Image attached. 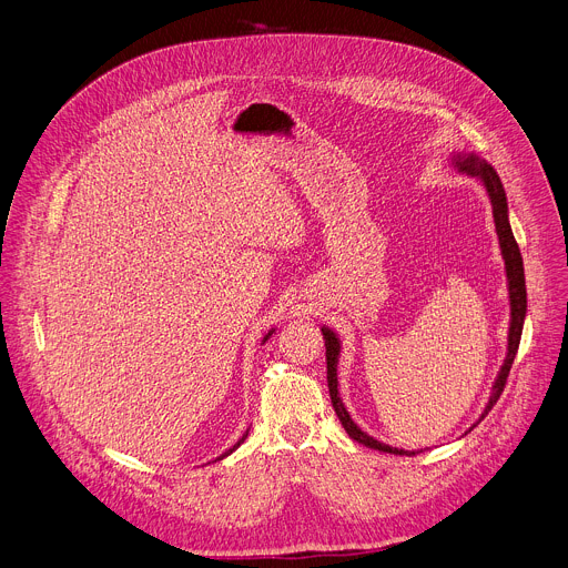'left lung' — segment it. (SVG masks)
<instances>
[{
	"mask_svg": "<svg viewBox=\"0 0 568 568\" xmlns=\"http://www.w3.org/2000/svg\"><path fill=\"white\" fill-rule=\"evenodd\" d=\"M452 164L458 173L463 175H469L474 178L476 182H480V186L485 189V193H488V200L493 204V217H495V229H497V235H499V250H501V256H504V270H506V281H508V301H510V326H508V348H506V359L495 377V384H493V393L488 397V404H485L483 414L478 416V420L469 427L474 429L485 416H488V412L495 407L504 386H506V379H508V373L513 368V362H515V355H517V348H519V342H521V331H524V318H526V276H524V261H521V254H519V245L517 240L513 235V229H510V220H508V197H506V191H504V184L497 175V171L493 169V164H488V159H483L480 154L476 152H452ZM321 333H323V339H326V364H328V388H331V399H333V409L342 423V427L346 429V434L371 447V449H377V452H384V454H395V456H412V454H420L423 449H402V447H390L386 443H379L375 440L373 436H368L366 432H362V427H357V423L351 418L348 409L344 407V402L339 397V382H337V364H339V355H342V342H339V335L328 328V326H321Z\"/></svg>",
	"mask_w": 568,
	"mask_h": 568,
	"instance_id": "1",
	"label": "left lung"
}]
</instances>
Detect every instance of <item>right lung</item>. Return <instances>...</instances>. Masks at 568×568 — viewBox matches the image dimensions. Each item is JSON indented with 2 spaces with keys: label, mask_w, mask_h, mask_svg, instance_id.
<instances>
[{
  "label": "right lung",
  "mask_w": 568,
  "mask_h": 568,
  "mask_svg": "<svg viewBox=\"0 0 568 568\" xmlns=\"http://www.w3.org/2000/svg\"><path fill=\"white\" fill-rule=\"evenodd\" d=\"M274 331H276V328H272V331H270V333H267V335H265V337H263V344H265V342H267V339H270V337H272V335H274ZM247 436H250V429H247V432H245V434H242V438H240V440H237V443H235V445H233V447H229V449H226V452H224V454H222V456H217V460H222V458H224V456H229V454H233V452H235V449H237V447H240V445H242V443H245V438H247Z\"/></svg>",
  "instance_id": "right-lung-1"
}]
</instances>
